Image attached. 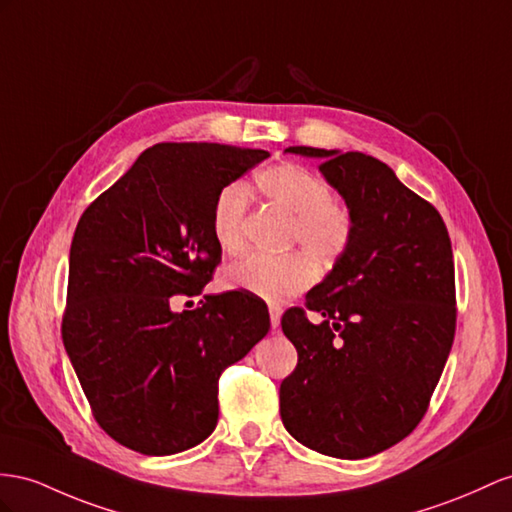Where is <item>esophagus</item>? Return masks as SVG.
I'll list each match as a JSON object with an SVG mask.
<instances>
[{"instance_id": "1", "label": "esophagus", "mask_w": 512, "mask_h": 512, "mask_svg": "<svg viewBox=\"0 0 512 512\" xmlns=\"http://www.w3.org/2000/svg\"><path fill=\"white\" fill-rule=\"evenodd\" d=\"M268 311H270V324H272V329H279V324H281V307L270 305Z\"/></svg>"}]
</instances>
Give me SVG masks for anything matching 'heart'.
<instances>
[{"mask_svg": "<svg viewBox=\"0 0 512 512\" xmlns=\"http://www.w3.org/2000/svg\"><path fill=\"white\" fill-rule=\"evenodd\" d=\"M257 186L268 201L294 216L292 240L305 251L331 266L346 253L352 240L350 209L335 201L331 186L320 175L298 164H279L259 173ZM248 190L244 183H229L216 196L212 207V231L218 246L229 255L244 248V216ZM313 264L303 253L281 257L251 255L227 268L222 283L229 290L251 292L268 300H283L311 283Z\"/></svg>", "mask_w": 512, "mask_h": 512, "instance_id": "b5f03b06", "label": "heart"}]
</instances>
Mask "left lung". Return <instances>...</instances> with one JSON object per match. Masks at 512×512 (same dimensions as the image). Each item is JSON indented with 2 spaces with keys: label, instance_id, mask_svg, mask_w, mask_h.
<instances>
[{
  "label": "left lung",
  "instance_id": "1",
  "mask_svg": "<svg viewBox=\"0 0 512 512\" xmlns=\"http://www.w3.org/2000/svg\"><path fill=\"white\" fill-rule=\"evenodd\" d=\"M352 214V240L333 270L281 318L296 370L281 383V419L307 448L368 458L422 422L456 329L454 259L445 222L393 170L359 151L290 147Z\"/></svg>",
  "mask_w": 512,
  "mask_h": 512
}]
</instances>
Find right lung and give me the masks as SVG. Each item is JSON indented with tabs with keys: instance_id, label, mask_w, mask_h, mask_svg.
I'll use <instances>...</instances> for the list:
<instances>
[{
	"instance_id": "1",
	"label": "right lung",
	"mask_w": 512,
	"mask_h": 512,
	"mask_svg": "<svg viewBox=\"0 0 512 512\" xmlns=\"http://www.w3.org/2000/svg\"><path fill=\"white\" fill-rule=\"evenodd\" d=\"M270 157L216 142H162L86 207L71 242L62 342L99 426L129 450H190L218 422V378L270 331L251 292L199 296L222 248L218 192Z\"/></svg>"
}]
</instances>
